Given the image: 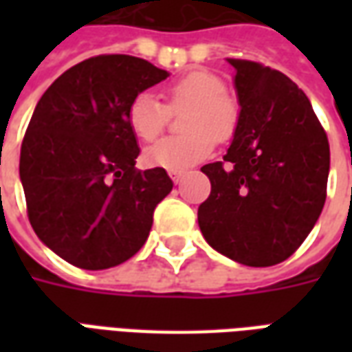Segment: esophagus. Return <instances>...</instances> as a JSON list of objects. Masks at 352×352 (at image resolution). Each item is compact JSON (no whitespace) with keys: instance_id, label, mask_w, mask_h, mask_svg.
<instances>
[{"instance_id":"obj_1","label":"esophagus","mask_w":352,"mask_h":352,"mask_svg":"<svg viewBox=\"0 0 352 352\" xmlns=\"http://www.w3.org/2000/svg\"><path fill=\"white\" fill-rule=\"evenodd\" d=\"M169 177H171V181H173V183L179 184L181 181H183L184 171H169Z\"/></svg>"}]
</instances>
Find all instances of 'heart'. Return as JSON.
Segmentation results:
<instances>
[{
  "mask_svg": "<svg viewBox=\"0 0 352 352\" xmlns=\"http://www.w3.org/2000/svg\"><path fill=\"white\" fill-rule=\"evenodd\" d=\"M171 111L188 109L184 130L179 138H166L148 146L143 160L151 168L184 171L209 158L214 143L234 135L239 120L236 101L226 94L221 77L209 72H194L166 88ZM168 107L153 92H141L128 107V126L131 133L145 143L160 135L169 120Z\"/></svg>",
  "mask_w": 352,
  "mask_h": 352,
  "instance_id": "b5f03b06",
  "label": "heart"
}]
</instances>
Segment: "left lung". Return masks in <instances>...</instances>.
Segmentation results:
<instances>
[{
    "label": "left lung",
    "mask_w": 352,
    "mask_h": 352,
    "mask_svg": "<svg viewBox=\"0 0 352 352\" xmlns=\"http://www.w3.org/2000/svg\"><path fill=\"white\" fill-rule=\"evenodd\" d=\"M239 120L224 162L201 168L211 194L198 224L214 251L252 267L287 260L326 199L330 146L307 96L287 75L230 60Z\"/></svg>",
    "instance_id": "obj_1"
}]
</instances>
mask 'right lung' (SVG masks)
Here are the masks:
<instances>
[{
	"label": "right lung",
	"instance_id": "right-lung-1",
	"mask_svg": "<svg viewBox=\"0 0 352 352\" xmlns=\"http://www.w3.org/2000/svg\"><path fill=\"white\" fill-rule=\"evenodd\" d=\"M126 54L88 58L60 75L35 105L20 148L32 228L65 262L107 270L145 245L154 207L173 183L166 169H135L131 100L168 79Z\"/></svg>",
	"mask_w": 352,
	"mask_h": 352
}]
</instances>
